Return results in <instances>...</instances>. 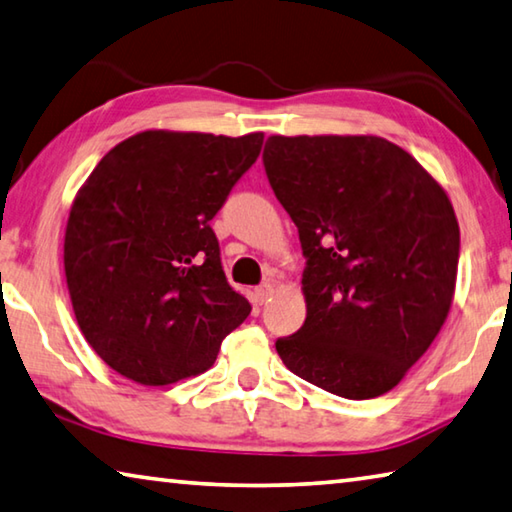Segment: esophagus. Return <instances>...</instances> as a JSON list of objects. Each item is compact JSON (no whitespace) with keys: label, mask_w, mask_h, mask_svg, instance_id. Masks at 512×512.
Masks as SVG:
<instances>
[{"label":"esophagus","mask_w":512,"mask_h":512,"mask_svg":"<svg viewBox=\"0 0 512 512\" xmlns=\"http://www.w3.org/2000/svg\"><path fill=\"white\" fill-rule=\"evenodd\" d=\"M272 292H274V285L270 281H265L263 285H258V288H256L258 303H267V299L272 297Z\"/></svg>","instance_id":"obj_1"}]
</instances>
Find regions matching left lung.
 <instances>
[{
    "label": "left lung",
    "instance_id": "1",
    "mask_svg": "<svg viewBox=\"0 0 512 512\" xmlns=\"http://www.w3.org/2000/svg\"><path fill=\"white\" fill-rule=\"evenodd\" d=\"M263 164L306 256L308 315L276 351L335 396H382L450 312L461 245L450 197L407 150L369 134H276Z\"/></svg>",
    "mask_w": 512,
    "mask_h": 512
}]
</instances>
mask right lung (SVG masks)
I'll return each mask as SVG.
<instances>
[{
  "label": "right lung",
  "instance_id": "right-lung-1",
  "mask_svg": "<svg viewBox=\"0 0 512 512\" xmlns=\"http://www.w3.org/2000/svg\"><path fill=\"white\" fill-rule=\"evenodd\" d=\"M263 132L146 130L98 161L71 204L65 276L98 357L146 387L211 369L251 312L229 285L211 229Z\"/></svg>",
  "mask_w": 512,
  "mask_h": 512
}]
</instances>
